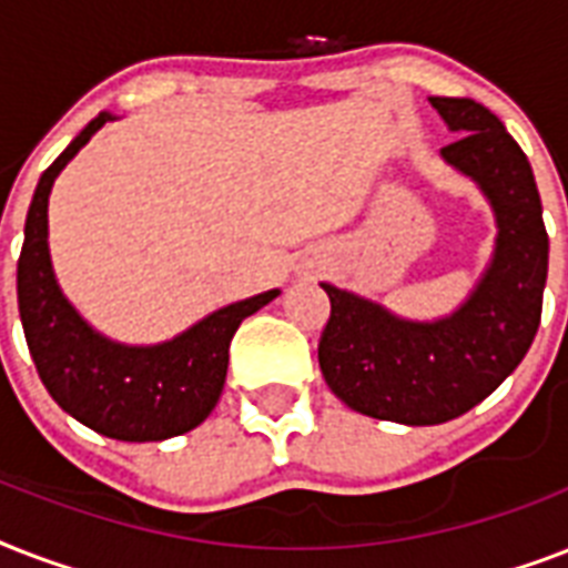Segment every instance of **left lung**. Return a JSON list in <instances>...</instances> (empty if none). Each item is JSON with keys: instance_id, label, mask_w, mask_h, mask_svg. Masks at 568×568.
<instances>
[{"instance_id": "obj_1", "label": "left lung", "mask_w": 568, "mask_h": 568, "mask_svg": "<svg viewBox=\"0 0 568 568\" xmlns=\"http://www.w3.org/2000/svg\"><path fill=\"white\" fill-rule=\"evenodd\" d=\"M448 132L442 162L463 173L495 214V247L457 310L404 318L383 303L321 283L329 321L321 374L338 400L379 422L427 427L468 413L528 354L542 315L548 235L528 155L504 123L466 97H430Z\"/></svg>"}]
</instances>
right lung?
I'll return each instance as SVG.
<instances>
[{
  "mask_svg": "<svg viewBox=\"0 0 568 568\" xmlns=\"http://www.w3.org/2000/svg\"><path fill=\"white\" fill-rule=\"evenodd\" d=\"M100 111L40 176L17 262V301L29 354L43 386L67 415L120 442H162L203 424L226 383L230 342L247 315L280 288L230 303L159 345H123L82 318L58 285L49 256V194L58 173L100 132Z\"/></svg>",
  "mask_w": 568,
  "mask_h": 568,
  "instance_id": "1",
  "label": "right lung"
}]
</instances>
